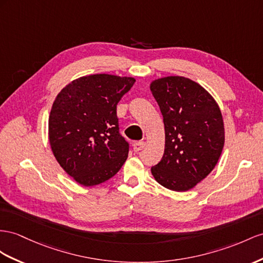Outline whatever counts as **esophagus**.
Here are the masks:
<instances>
[{
    "label": "esophagus",
    "instance_id": "1",
    "mask_svg": "<svg viewBox=\"0 0 263 263\" xmlns=\"http://www.w3.org/2000/svg\"><path fill=\"white\" fill-rule=\"evenodd\" d=\"M145 146V142H143V141H139V142H136L133 144V150L134 152H139L142 149H144Z\"/></svg>",
    "mask_w": 263,
    "mask_h": 263
}]
</instances>
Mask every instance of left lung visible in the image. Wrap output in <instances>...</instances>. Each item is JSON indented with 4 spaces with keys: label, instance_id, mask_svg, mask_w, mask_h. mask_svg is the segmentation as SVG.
Listing matches in <instances>:
<instances>
[{
    "label": "left lung",
    "instance_id": "1",
    "mask_svg": "<svg viewBox=\"0 0 263 263\" xmlns=\"http://www.w3.org/2000/svg\"><path fill=\"white\" fill-rule=\"evenodd\" d=\"M150 89L163 117L165 149L151 167L166 189L186 191L210 173L224 144L222 114L203 87L183 77L156 80Z\"/></svg>",
    "mask_w": 263,
    "mask_h": 263
}]
</instances>
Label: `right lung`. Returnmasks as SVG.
<instances>
[{
    "label": "right lung",
    "instance_id": "add662e5",
    "mask_svg": "<svg viewBox=\"0 0 263 263\" xmlns=\"http://www.w3.org/2000/svg\"><path fill=\"white\" fill-rule=\"evenodd\" d=\"M134 82L94 74L58 94L49 119L50 144L59 164L80 184L102 183L125 162L129 143L120 133L117 104Z\"/></svg>",
    "mask_w": 263,
    "mask_h": 263
}]
</instances>
